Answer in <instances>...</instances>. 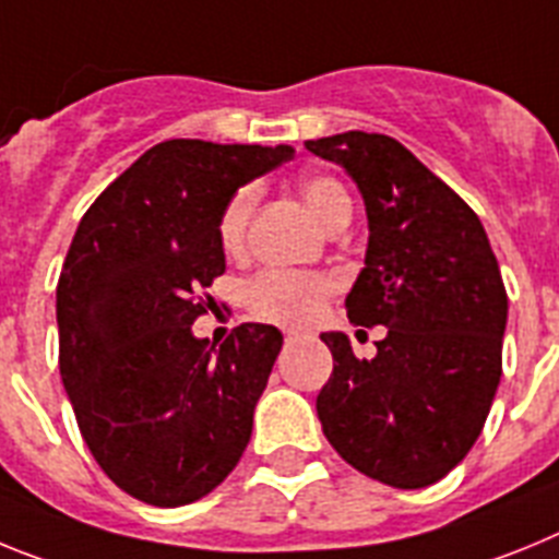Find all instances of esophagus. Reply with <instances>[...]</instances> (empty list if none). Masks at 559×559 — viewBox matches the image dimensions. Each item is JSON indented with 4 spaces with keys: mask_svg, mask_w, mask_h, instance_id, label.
Listing matches in <instances>:
<instances>
[{
    "mask_svg": "<svg viewBox=\"0 0 559 559\" xmlns=\"http://www.w3.org/2000/svg\"><path fill=\"white\" fill-rule=\"evenodd\" d=\"M284 337H286V340H295V337H300V332H295V329H289V332H284Z\"/></svg>",
    "mask_w": 559,
    "mask_h": 559,
    "instance_id": "esophagus-1",
    "label": "esophagus"
}]
</instances>
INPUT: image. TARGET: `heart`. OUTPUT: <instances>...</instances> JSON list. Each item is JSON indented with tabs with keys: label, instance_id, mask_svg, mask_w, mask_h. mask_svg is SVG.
<instances>
[{
	"label": "heart",
	"instance_id": "1",
	"mask_svg": "<svg viewBox=\"0 0 559 559\" xmlns=\"http://www.w3.org/2000/svg\"><path fill=\"white\" fill-rule=\"evenodd\" d=\"M259 186L250 182L233 193L222 207L219 241L227 252H239L245 247L247 225L259 205ZM300 197L326 227L352 216V199H348L346 188L329 174H312V177L300 179ZM329 295H332V281L326 275L270 266L247 284V307L264 320L304 326L323 312Z\"/></svg>",
	"mask_w": 559,
	"mask_h": 559
}]
</instances>
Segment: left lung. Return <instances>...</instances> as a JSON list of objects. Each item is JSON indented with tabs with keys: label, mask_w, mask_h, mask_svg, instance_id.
Here are the masks:
<instances>
[{
	"label": "left lung",
	"mask_w": 559,
	"mask_h": 559,
	"mask_svg": "<svg viewBox=\"0 0 559 559\" xmlns=\"http://www.w3.org/2000/svg\"><path fill=\"white\" fill-rule=\"evenodd\" d=\"M346 168L368 213L366 266L346 298L354 326H385L371 360L323 332L334 371L318 394L329 444L396 489L450 473L481 436L501 382L509 300L481 219L388 134L307 140Z\"/></svg>",
	"instance_id": "8db88e82"
}]
</instances>
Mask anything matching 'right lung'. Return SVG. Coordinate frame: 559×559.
Here are the masks:
<instances>
[{"instance_id": "right-lung-1", "label": "right lung", "mask_w": 559, "mask_h": 559, "mask_svg": "<svg viewBox=\"0 0 559 559\" xmlns=\"http://www.w3.org/2000/svg\"><path fill=\"white\" fill-rule=\"evenodd\" d=\"M293 145L165 140L84 213L56 289L58 368L86 448L123 492L186 507L219 487L252 433L281 332L193 337L225 273L219 216Z\"/></svg>"}]
</instances>
